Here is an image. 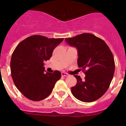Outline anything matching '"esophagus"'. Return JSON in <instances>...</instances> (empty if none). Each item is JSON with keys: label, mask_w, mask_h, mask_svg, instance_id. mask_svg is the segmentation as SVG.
Returning a JSON list of instances; mask_svg holds the SVG:
<instances>
[{"label": "esophagus", "mask_w": 126, "mask_h": 126, "mask_svg": "<svg viewBox=\"0 0 126 126\" xmlns=\"http://www.w3.org/2000/svg\"><path fill=\"white\" fill-rule=\"evenodd\" d=\"M61 74H62V76H68V74L65 73V72H62Z\"/></svg>", "instance_id": "1"}]
</instances>
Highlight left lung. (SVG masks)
<instances>
[{
  "mask_svg": "<svg viewBox=\"0 0 126 126\" xmlns=\"http://www.w3.org/2000/svg\"><path fill=\"white\" fill-rule=\"evenodd\" d=\"M65 42L78 50V65L84 72V80L75 75L77 83L71 88L73 96L83 102H92L107 91L115 71L113 54L106 43L91 33H82Z\"/></svg>",
  "mask_w": 126,
  "mask_h": 126,
  "instance_id": "1",
  "label": "left lung"
}]
</instances>
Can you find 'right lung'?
<instances>
[{
	"instance_id": "1",
	"label": "right lung",
	"mask_w": 126,
	"mask_h": 126,
	"mask_svg": "<svg viewBox=\"0 0 126 126\" xmlns=\"http://www.w3.org/2000/svg\"><path fill=\"white\" fill-rule=\"evenodd\" d=\"M64 38H48L41 35L29 36L19 43L11 60V72L16 86L25 97L40 101L51 93L61 78L59 71L45 73L43 62L52 57Z\"/></svg>"
}]
</instances>
